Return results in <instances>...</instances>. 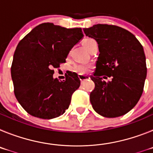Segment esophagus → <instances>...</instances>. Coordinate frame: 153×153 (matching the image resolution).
Listing matches in <instances>:
<instances>
[{"instance_id":"34e87169","label":"esophagus","mask_w":153,"mask_h":153,"mask_svg":"<svg viewBox=\"0 0 153 153\" xmlns=\"http://www.w3.org/2000/svg\"><path fill=\"white\" fill-rule=\"evenodd\" d=\"M79 78L81 80V82H83V81L86 80V79H90V77L89 76H86V75H79Z\"/></svg>"}]
</instances>
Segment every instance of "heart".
I'll use <instances>...</instances> for the list:
<instances>
[{"mask_svg":"<svg viewBox=\"0 0 153 153\" xmlns=\"http://www.w3.org/2000/svg\"><path fill=\"white\" fill-rule=\"evenodd\" d=\"M96 40L94 39H92V38H87V39H85L83 42V44L85 47H86V49L88 48L89 46L93 43V42H95ZM90 67H91V65L89 64V63H77V64H75L73 67V70L75 71V72L78 73V74H86L89 70H90Z\"/></svg>","mask_w":153,"mask_h":153,"instance_id":"obj_1","label":"heart"}]
</instances>
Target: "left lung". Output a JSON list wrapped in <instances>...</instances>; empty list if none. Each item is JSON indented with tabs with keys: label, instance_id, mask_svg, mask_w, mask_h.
<instances>
[{
	"label": "left lung",
	"instance_id": "1",
	"mask_svg": "<svg viewBox=\"0 0 153 153\" xmlns=\"http://www.w3.org/2000/svg\"><path fill=\"white\" fill-rule=\"evenodd\" d=\"M83 31L97 40L100 51L90 76L95 83L90 95L92 106L107 118L125 115L143 94L147 74L143 46L129 31L115 25L99 24ZM107 77L110 81L103 80Z\"/></svg>",
	"mask_w": 153,
	"mask_h": 153
}]
</instances>
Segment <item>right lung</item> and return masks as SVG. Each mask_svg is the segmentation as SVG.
Masks as SVG:
<instances>
[{"instance_id": "right-lung-1", "label": "right lung", "mask_w": 153, "mask_h": 153, "mask_svg": "<svg viewBox=\"0 0 153 153\" xmlns=\"http://www.w3.org/2000/svg\"><path fill=\"white\" fill-rule=\"evenodd\" d=\"M83 34L81 28L44 23L19 42L13 54L11 77L19 103L30 115L50 120L63 115L80 79L68 72L66 79H53V68L66 62L70 50Z\"/></svg>"}]
</instances>
